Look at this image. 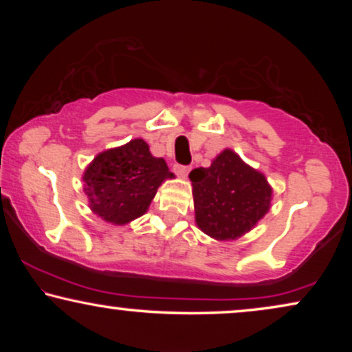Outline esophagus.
I'll use <instances>...</instances> for the list:
<instances>
[{
  "instance_id": "1",
  "label": "esophagus",
  "mask_w": 352,
  "mask_h": 352,
  "mask_svg": "<svg viewBox=\"0 0 352 352\" xmlns=\"http://www.w3.org/2000/svg\"><path fill=\"white\" fill-rule=\"evenodd\" d=\"M173 171H175L179 177H186L187 173L190 171V168L186 165H179V163H175V165H173Z\"/></svg>"
}]
</instances>
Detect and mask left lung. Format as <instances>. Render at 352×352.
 Returning a JSON list of instances; mask_svg holds the SVG:
<instances>
[{
	"mask_svg": "<svg viewBox=\"0 0 352 352\" xmlns=\"http://www.w3.org/2000/svg\"><path fill=\"white\" fill-rule=\"evenodd\" d=\"M195 223L216 240H235L271 208L272 189L263 173L226 148L210 168L190 171Z\"/></svg>",
	"mask_w": 352,
	"mask_h": 352,
	"instance_id": "left-lung-1",
	"label": "left lung"
}]
</instances>
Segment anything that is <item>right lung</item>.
I'll use <instances>...</instances> for the list:
<instances>
[{
  "instance_id": "right-lung-1",
  "label": "right lung",
  "mask_w": 352,
  "mask_h": 352,
  "mask_svg": "<svg viewBox=\"0 0 352 352\" xmlns=\"http://www.w3.org/2000/svg\"><path fill=\"white\" fill-rule=\"evenodd\" d=\"M175 175L153 157L144 139L100 152L86 168L85 194L89 208L107 223L123 226L146 213L165 179Z\"/></svg>"
}]
</instances>
